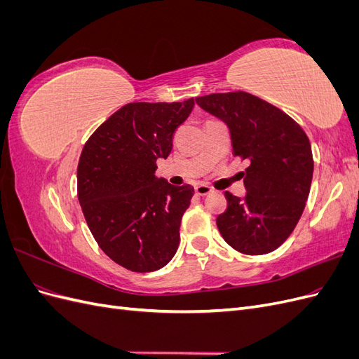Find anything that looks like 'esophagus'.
Wrapping results in <instances>:
<instances>
[{"label": "esophagus", "mask_w": 359, "mask_h": 359, "mask_svg": "<svg viewBox=\"0 0 359 359\" xmlns=\"http://www.w3.org/2000/svg\"><path fill=\"white\" fill-rule=\"evenodd\" d=\"M194 193H196L198 196H206V194L212 193V189L210 186H203V184H201V186H196V189H194Z\"/></svg>", "instance_id": "34e87169"}]
</instances>
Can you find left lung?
Here are the masks:
<instances>
[{
	"mask_svg": "<svg viewBox=\"0 0 359 359\" xmlns=\"http://www.w3.org/2000/svg\"><path fill=\"white\" fill-rule=\"evenodd\" d=\"M196 103L227 126L235 156L250 161L243 172L245 196L224 193L227 210L217 217V227L244 255L274 252L295 229L310 193L307 135L287 114L248 93L210 94Z\"/></svg>",
	"mask_w": 359,
	"mask_h": 359,
	"instance_id": "1",
	"label": "left lung"
}]
</instances>
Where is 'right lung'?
Wrapping results in <instances>:
<instances>
[{"instance_id":"1","label":"right lung","mask_w":359,"mask_h":359,"mask_svg":"<svg viewBox=\"0 0 359 359\" xmlns=\"http://www.w3.org/2000/svg\"><path fill=\"white\" fill-rule=\"evenodd\" d=\"M194 100L128 103L85 144L78 165V198L100 248L135 273L165 266L177 253L182 214L194 189L156 175L172 136Z\"/></svg>"}]
</instances>
